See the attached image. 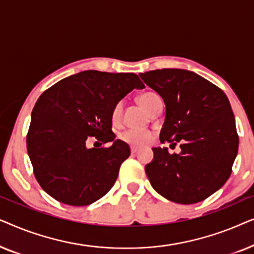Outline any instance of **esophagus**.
<instances>
[{
  "mask_svg": "<svg viewBox=\"0 0 254 254\" xmlns=\"http://www.w3.org/2000/svg\"><path fill=\"white\" fill-rule=\"evenodd\" d=\"M130 151H131V154H136V152L138 151V148L137 147H134V145H131Z\"/></svg>",
  "mask_w": 254,
  "mask_h": 254,
  "instance_id": "obj_1",
  "label": "esophagus"
}]
</instances>
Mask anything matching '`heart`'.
<instances>
[{
	"label": "heart",
	"instance_id": "1",
	"mask_svg": "<svg viewBox=\"0 0 254 254\" xmlns=\"http://www.w3.org/2000/svg\"><path fill=\"white\" fill-rule=\"evenodd\" d=\"M157 98L158 97L154 95V93H143V95L140 96L138 100H140L141 105L148 111L152 105V103H154V100ZM121 112H123V103L119 102L114 105L112 110V120L113 121L119 120ZM121 138L129 144L141 145V144L147 143V142L150 140L151 133L149 130L140 129V128H128V129L123 131V134H121Z\"/></svg>",
	"mask_w": 254,
	"mask_h": 254
}]
</instances>
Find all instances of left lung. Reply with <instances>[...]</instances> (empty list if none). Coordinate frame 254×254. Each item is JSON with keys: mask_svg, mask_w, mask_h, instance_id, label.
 I'll return each mask as SVG.
<instances>
[{"mask_svg": "<svg viewBox=\"0 0 254 254\" xmlns=\"http://www.w3.org/2000/svg\"><path fill=\"white\" fill-rule=\"evenodd\" d=\"M165 104L162 143L180 142V154L152 148L145 165L149 182L172 202H200L224 185L238 152L235 116L220 88L185 69H157L140 74Z\"/></svg>", "mask_w": 254, "mask_h": 254, "instance_id": "left-lung-1", "label": "left lung"}]
</instances>
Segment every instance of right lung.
Instances as JSON below:
<instances>
[{
    "instance_id": "obj_1",
    "label": "right lung",
    "mask_w": 254,
    "mask_h": 254,
    "mask_svg": "<svg viewBox=\"0 0 254 254\" xmlns=\"http://www.w3.org/2000/svg\"><path fill=\"white\" fill-rule=\"evenodd\" d=\"M144 84L133 72L84 70L47 89L37 100L26 136L34 176L47 194L69 206H88L116 183L121 163L130 155L116 140L112 110L133 89ZM96 137L109 148L86 147Z\"/></svg>"
}]
</instances>
